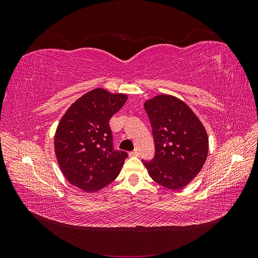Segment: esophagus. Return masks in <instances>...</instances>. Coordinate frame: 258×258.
I'll return each mask as SVG.
<instances>
[{"label":"esophagus","instance_id":"1","mask_svg":"<svg viewBox=\"0 0 258 258\" xmlns=\"http://www.w3.org/2000/svg\"><path fill=\"white\" fill-rule=\"evenodd\" d=\"M129 156H131V157H136V156H139V152L137 150L132 151V152L129 153Z\"/></svg>","mask_w":258,"mask_h":258}]
</instances>
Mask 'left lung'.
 Masks as SVG:
<instances>
[{"label":"left lung","mask_w":258,"mask_h":258,"mask_svg":"<svg viewBox=\"0 0 258 258\" xmlns=\"http://www.w3.org/2000/svg\"><path fill=\"white\" fill-rule=\"evenodd\" d=\"M155 144L154 158L142 159L148 174L168 189L188 184L204 167L209 141L205 127L183 101L160 95L144 104Z\"/></svg>","instance_id":"obj_1"}]
</instances>
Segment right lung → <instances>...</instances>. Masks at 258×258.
I'll use <instances>...</instances> for the list:
<instances>
[{
	"mask_svg": "<svg viewBox=\"0 0 258 258\" xmlns=\"http://www.w3.org/2000/svg\"><path fill=\"white\" fill-rule=\"evenodd\" d=\"M127 96L93 89L85 93L62 117L54 136V152L68 181L92 192L112 183L128 154L115 150L111 117Z\"/></svg>",
	"mask_w": 258,
	"mask_h": 258,
	"instance_id": "obj_1",
	"label": "right lung"
}]
</instances>
